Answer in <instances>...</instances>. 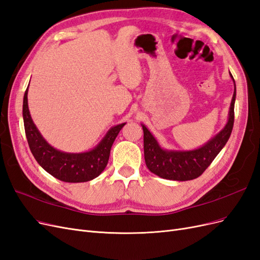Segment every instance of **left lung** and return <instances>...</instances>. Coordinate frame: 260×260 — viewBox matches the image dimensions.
Returning <instances> with one entry per match:
<instances>
[{"label":"left lung","mask_w":260,"mask_h":260,"mask_svg":"<svg viewBox=\"0 0 260 260\" xmlns=\"http://www.w3.org/2000/svg\"><path fill=\"white\" fill-rule=\"evenodd\" d=\"M230 77L234 83V92L228 114V121L216 136L209 139L202 146L194 149L162 148L152 132L146 128V125L141 123L144 133V158L149 171L162 179L187 181L200 177L207 169L226 144L233 129L237 88L231 73Z\"/></svg>","instance_id":"obj_1"}]
</instances>
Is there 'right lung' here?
Wrapping results in <instances>:
<instances>
[{
  "label": "right lung",
  "instance_id": "add662e5",
  "mask_svg": "<svg viewBox=\"0 0 260 260\" xmlns=\"http://www.w3.org/2000/svg\"><path fill=\"white\" fill-rule=\"evenodd\" d=\"M28 89L29 85L23 95L22 118L30 151L38 164L51 176L64 182H86L99 177L107 166L112 145L125 122L112 127L99 144L90 151L82 153L59 151L43 138L31 118L28 107Z\"/></svg>",
  "mask_w": 260,
  "mask_h": 260
}]
</instances>
